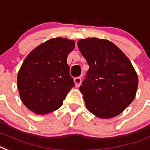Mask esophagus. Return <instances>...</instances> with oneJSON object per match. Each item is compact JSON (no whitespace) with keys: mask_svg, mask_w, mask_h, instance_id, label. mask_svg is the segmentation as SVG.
Returning <instances> with one entry per match:
<instances>
[{"mask_svg":"<svg viewBox=\"0 0 150 150\" xmlns=\"http://www.w3.org/2000/svg\"><path fill=\"white\" fill-rule=\"evenodd\" d=\"M81 81L82 80H81L80 77H77V78L74 79V82H75V86H76V87H79V86H80Z\"/></svg>","mask_w":150,"mask_h":150,"instance_id":"esophagus-1","label":"esophagus"}]
</instances>
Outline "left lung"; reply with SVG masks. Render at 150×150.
Listing matches in <instances>:
<instances>
[{"label": "left lung", "instance_id": "obj_1", "mask_svg": "<svg viewBox=\"0 0 150 150\" xmlns=\"http://www.w3.org/2000/svg\"><path fill=\"white\" fill-rule=\"evenodd\" d=\"M78 47L89 65L79 87L86 108L101 118L120 115L133 102L138 86L130 60L107 40L83 39Z\"/></svg>", "mask_w": 150, "mask_h": 150}]
</instances>
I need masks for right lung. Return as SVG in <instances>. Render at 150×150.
<instances>
[{
    "label": "right lung",
    "mask_w": 150,
    "mask_h": 150,
    "mask_svg": "<svg viewBox=\"0 0 150 150\" xmlns=\"http://www.w3.org/2000/svg\"><path fill=\"white\" fill-rule=\"evenodd\" d=\"M75 41L51 39L28 55L17 75V87L22 103L31 111L45 115L59 109L67 93L75 86L67 64Z\"/></svg>",
    "instance_id": "right-lung-1"
}]
</instances>
